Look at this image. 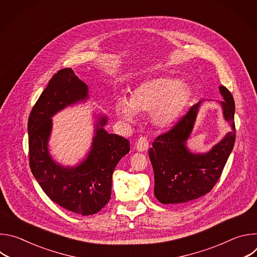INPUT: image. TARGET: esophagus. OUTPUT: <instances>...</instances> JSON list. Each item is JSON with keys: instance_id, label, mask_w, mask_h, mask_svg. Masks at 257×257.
Masks as SVG:
<instances>
[{"instance_id": "1", "label": "esophagus", "mask_w": 257, "mask_h": 257, "mask_svg": "<svg viewBox=\"0 0 257 257\" xmlns=\"http://www.w3.org/2000/svg\"><path fill=\"white\" fill-rule=\"evenodd\" d=\"M149 149V140L145 136H141L138 138L136 142V150L138 152H144Z\"/></svg>"}]
</instances>
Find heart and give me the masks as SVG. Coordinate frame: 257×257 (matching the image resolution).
Returning <instances> with one entry per match:
<instances>
[{
    "label": "heart",
    "mask_w": 257,
    "mask_h": 257,
    "mask_svg": "<svg viewBox=\"0 0 257 257\" xmlns=\"http://www.w3.org/2000/svg\"><path fill=\"white\" fill-rule=\"evenodd\" d=\"M190 98V89L184 83L169 77L146 80L132 92L130 99L117 98L115 109L125 122H134L137 112L149 114L152 122L160 127L173 123Z\"/></svg>",
    "instance_id": "obj_1"
}]
</instances>
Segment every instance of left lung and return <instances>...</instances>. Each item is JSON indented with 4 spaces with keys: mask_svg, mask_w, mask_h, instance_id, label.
<instances>
[{
    "mask_svg": "<svg viewBox=\"0 0 257 257\" xmlns=\"http://www.w3.org/2000/svg\"><path fill=\"white\" fill-rule=\"evenodd\" d=\"M218 89L224 97L219 101L224 118L232 131L209 152L193 154L186 145L201 101L192 105L171 130L159 135L153 142L149 155L155 173V196L163 204L197 199L208 193L222 175L235 143V102L228 88L219 86Z\"/></svg>",
    "mask_w": 257,
    "mask_h": 257,
    "instance_id": "obj_1",
    "label": "left lung"
}]
</instances>
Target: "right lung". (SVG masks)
Returning a JSON list of instances; mask_svg holds the SVG:
<instances>
[{"label":"right lung","mask_w":257,"mask_h":257,"mask_svg":"<svg viewBox=\"0 0 257 257\" xmlns=\"http://www.w3.org/2000/svg\"><path fill=\"white\" fill-rule=\"evenodd\" d=\"M88 98V86L71 68L58 71L33 105L28 119L30 170L44 192L57 204L82 215L98 212L111 198L112 176L129 153V141L109 134L99 116L87 157L76 167L57 164L49 153L52 117L68 105Z\"/></svg>","instance_id":"obj_1"}]
</instances>
